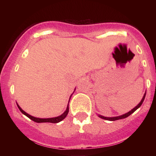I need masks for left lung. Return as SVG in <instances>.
<instances>
[{
	"label": "left lung",
	"instance_id": "8db88e82",
	"mask_svg": "<svg viewBox=\"0 0 156 156\" xmlns=\"http://www.w3.org/2000/svg\"><path fill=\"white\" fill-rule=\"evenodd\" d=\"M145 95H146V92H145V93H144V96H143L142 99H141V101H140V103H139V104L136 105V106L134 107L133 109H131V110H130V112H128V113H126V114H122V115H120V116H117V117H104V116H102V115H101V114H98V117H99L100 118H101V119H105V120H108V121H115V120H118V119H125V118L129 117L130 114H133V113L135 112L136 110H137V109L141 106V104H142V103H143V102H144V98H145Z\"/></svg>",
	"mask_w": 156,
	"mask_h": 156
}]
</instances>
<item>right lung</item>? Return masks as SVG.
Segmentation results:
<instances>
[{"mask_svg":"<svg viewBox=\"0 0 156 156\" xmlns=\"http://www.w3.org/2000/svg\"><path fill=\"white\" fill-rule=\"evenodd\" d=\"M75 90H76V89H75ZM75 90H74V92H75ZM74 92H73V93H74ZM72 94H71V96H72ZM71 96H70V98H71ZM70 98H69V100H70ZM69 102H68V105H67V108H66L65 112H64L63 114H61L60 116H58V117H52V118H38V117H33V116L28 114V113L24 112V111H23V109L21 108L20 107V105L17 104V107H18V108L20 109V112H22L23 114H24V115H26V117H28V118H29V119H31V120L35 122H37V123H42V122L58 123V122H59L63 120L64 118L67 117V115L68 114V112H69Z\"/></svg>","mask_w":156,"mask_h":156,"instance_id":"1","label":"right lung"}]
</instances>
